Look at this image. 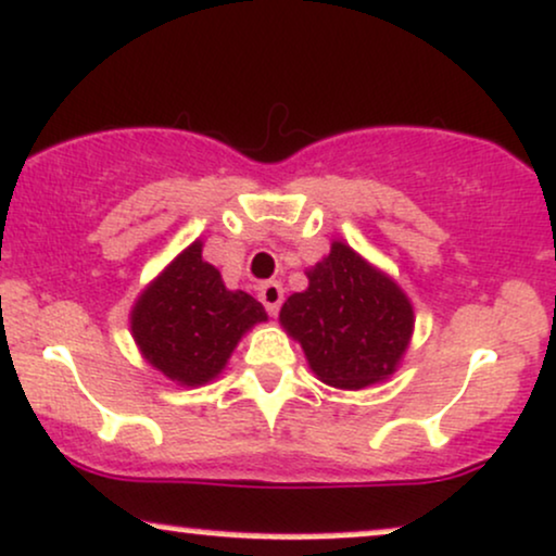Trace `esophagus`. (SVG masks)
Returning a JSON list of instances; mask_svg holds the SVG:
<instances>
[{
	"label": "esophagus",
	"mask_w": 556,
	"mask_h": 556,
	"mask_svg": "<svg viewBox=\"0 0 556 556\" xmlns=\"http://www.w3.org/2000/svg\"><path fill=\"white\" fill-rule=\"evenodd\" d=\"M257 296H260V302L265 304L267 315L276 317L278 309H280V304H283V289H280L278 280H265V283L260 286Z\"/></svg>",
	"instance_id": "obj_1"
}]
</instances>
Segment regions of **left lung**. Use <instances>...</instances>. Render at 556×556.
<instances>
[{"label":"left lung","instance_id":"left-lung-1","mask_svg":"<svg viewBox=\"0 0 556 556\" xmlns=\"http://www.w3.org/2000/svg\"><path fill=\"white\" fill-rule=\"evenodd\" d=\"M304 291L280 306L278 323L302 345L319 382L364 390L395 375L414 338V304L382 267L336 239L306 267Z\"/></svg>","mask_w":556,"mask_h":556}]
</instances>
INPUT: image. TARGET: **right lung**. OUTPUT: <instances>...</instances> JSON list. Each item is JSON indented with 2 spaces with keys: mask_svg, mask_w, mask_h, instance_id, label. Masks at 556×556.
Masks as SVG:
<instances>
[{
  "mask_svg": "<svg viewBox=\"0 0 556 556\" xmlns=\"http://www.w3.org/2000/svg\"><path fill=\"white\" fill-rule=\"evenodd\" d=\"M260 323H267L263 304L247 291L226 289L218 267L202 260V239L176 254L129 312L140 356L181 388L213 382Z\"/></svg>",
  "mask_w": 556,
  "mask_h": 556,
  "instance_id": "right-lung-1",
  "label": "right lung"
}]
</instances>
